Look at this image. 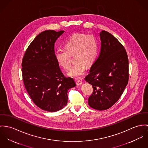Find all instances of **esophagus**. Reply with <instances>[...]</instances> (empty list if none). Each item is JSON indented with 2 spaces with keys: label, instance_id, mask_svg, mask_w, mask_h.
I'll return each mask as SVG.
<instances>
[{
  "label": "esophagus",
  "instance_id": "1",
  "mask_svg": "<svg viewBox=\"0 0 148 148\" xmlns=\"http://www.w3.org/2000/svg\"><path fill=\"white\" fill-rule=\"evenodd\" d=\"M76 84L78 85V86H79V85H81L82 84V81L81 80H77L76 81Z\"/></svg>",
  "mask_w": 148,
  "mask_h": 148
}]
</instances>
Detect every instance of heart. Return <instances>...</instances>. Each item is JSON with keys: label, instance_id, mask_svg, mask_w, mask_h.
I'll return each instance as SVG.
<instances>
[{"label": "heart", "instance_id": "b5f03b06", "mask_svg": "<svg viewBox=\"0 0 148 148\" xmlns=\"http://www.w3.org/2000/svg\"><path fill=\"white\" fill-rule=\"evenodd\" d=\"M98 42L92 34L75 33L71 35L65 43V49L57 50L55 58L58 64L65 69L70 67V56L74 54L75 62L68 75L80 78L84 75L86 65H92L96 60L98 52Z\"/></svg>", "mask_w": 148, "mask_h": 148}]
</instances>
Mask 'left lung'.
<instances>
[{
    "mask_svg": "<svg viewBox=\"0 0 148 148\" xmlns=\"http://www.w3.org/2000/svg\"><path fill=\"white\" fill-rule=\"evenodd\" d=\"M98 58L85 77L93 92L88 100L92 108L102 111L112 107L121 96L129 79V62L123 45L111 33H100Z\"/></svg>",
    "mask_w": 148,
    "mask_h": 148,
    "instance_id": "obj_1",
    "label": "left lung"
}]
</instances>
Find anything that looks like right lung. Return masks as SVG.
<instances>
[{"mask_svg":"<svg viewBox=\"0 0 148 148\" xmlns=\"http://www.w3.org/2000/svg\"><path fill=\"white\" fill-rule=\"evenodd\" d=\"M64 32L47 30L38 34L22 61L25 89L37 107L49 112L63 108L67 103V91L76 86L72 78L65 77L55 58L54 43Z\"/></svg>","mask_w":148,"mask_h":148,"instance_id":"add662e5","label":"right lung"}]
</instances>
